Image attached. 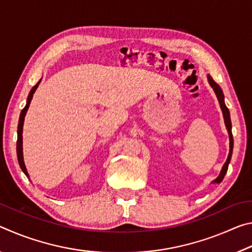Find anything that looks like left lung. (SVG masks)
Returning <instances> with one entry per match:
<instances>
[{
    "instance_id": "obj_1",
    "label": "left lung",
    "mask_w": 252,
    "mask_h": 252,
    "mask_svg": "<svg viewBox=\"0 0 252 252\" xmlns=\"http://www.w3.org/2000/svg\"><path fill=\"white\" fill-rule=\"evenodd\" d=\"M208 78V82L210 84V87L213 89V91H215L217 97H218V101H219V104H220V108L221 111H222V114H223V119H224V125L225 127H227V131H228V134H229V155L227 158V161L224 162L222 169H221V171L219 173V176L217 177V179L212 181V183H220L221 181L223 180V178L225 176V173H227V170L229 167V163H230V160H231V156H232V150H233V136H232V131H231V120H230V112L227 106H225L224 103V95H223V92L221 90V88L219 87L218 84H217L213 79L211 78L210 75H207Z\"/></svg>"
}]
</instances>
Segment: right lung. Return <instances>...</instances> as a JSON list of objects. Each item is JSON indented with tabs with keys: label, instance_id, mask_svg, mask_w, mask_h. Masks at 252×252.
Segmentation results:
<instances>
[{
	"label": "right lung",
	"instance_id": "add662e5",
	"mask_svg": "<svg viewBox=\"0 0 252 252\" xmlns=\"http://www.w3.org/2000/svg\"><path fill=\"white\" fill-rule=\"evenodd\" d=\"M42 80V79H41ZM41 80L37 82L34 87L32 88V90L30 91L29 93V96H28V100H27V105L24 106V109L22 110V112L20 114V119H19V126H18V142H16V153H18V160H19V164L21 169H22V171L25 173V176L29 177V173H28V170L27 167H25V163H24V159H23V125H24V118H25V114L28 112V109L30 106V103H31L32 101V97L34 92L36 91L37 87H39V84L41 82Z\"/></svg>",
	"mask_w": 252,
	"mask_h": 252
}]
</instances>
